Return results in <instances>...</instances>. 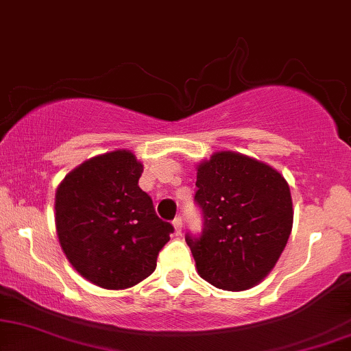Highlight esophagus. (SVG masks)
<instances>
[{
  "label": "esophagus",
  "instance_id": "obj_1",
  "mask_svg": "<svg viewBox=\"0 0 351 351\" xmlns=\"http://www.w3.org/2000/svg\"><path fill=\"white\" fill-rule=\"evenodd\" d=\"M172 225H174L176 228V233L180 234L182 233V228H184V220H182L180 215H177V217L172 220Z\"/></svg>",
  "mask_w": 351,
  "mask_h": 351
}]
</instances>
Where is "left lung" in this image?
I'll list each match as a JSON object with an SVG mask.
<instances>
[{
	"label": "left lung",
	"mask_w": 351,
	"mask_h": 351,
	"mask_svg": "<svg viewBox=\"0 0 351 351\" xmlns=\"http://www.w3.org/2000/svg\"><path fill=\"white\" fill-rule=\"evenodd\" d=\"M195 203L199 234H185L199 276L223 291H244L265 278L292 230L287 182L268 165L241 153L219 152L201 162Z\"/></svg>",
	"instance_id": "8db88e82"
}]
</instances>
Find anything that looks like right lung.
<instances>
[{
  "label": "right lung",
  "instance_id": "1",
  "mask_svg": "<svg viewBox=\"0 0 351 351\" xmlns=\"http://www.w3.org/2000/svg\"><path fill=\"white\" fill-rule=\"evenodd\" d=\"M143 166L128 150L84 161L56 193V227L66 258L104 289H126L156 268L174 227L141 186Z\"/></svg>",
  "mask_w": 351,
  "mask_h": 351
}]
</instances>
